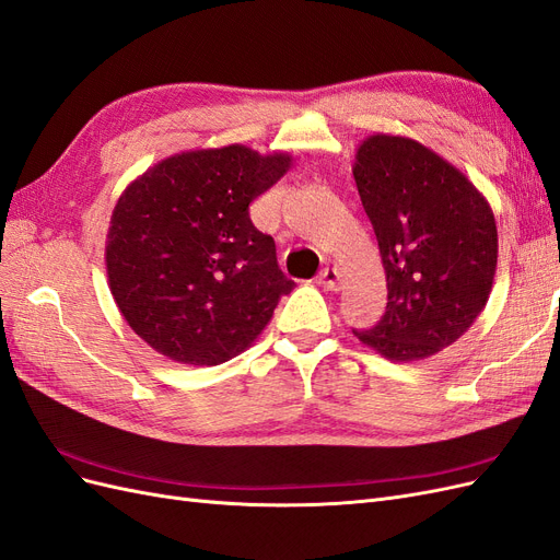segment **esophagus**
Here are the masks:
<instances>
[{
	"label": "esophagus",
	"instance_id": "34e87169",
	"mask_svg": "<svg viewBox=\"0 0 560 560\" xmlns=\"http://www.w3.org/2000/svg\"><path fill=\"white\" fill-rule=\"evenodd\" d=\"M317 284L325 287L327 292H338V287H341V273H338L336 268H325L322 273L317 276Z\"/></svg>",
	"mask_w": 560,
	"mask_h": 560
}]
</instances>
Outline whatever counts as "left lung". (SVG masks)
I'll return each mask as SVG.
<instances>
[{"instance_id": "8db88e82", "label": "left lung", "mask_w": 560, "mask_h": 560, "mask_svg": "<svg viewBox=\"0 0 560 560\" xmlns=\"http://www.w3.org/2000/svg\"><path fill=\"white\" fill-rule=\"evenodd\" d=\"M352 175L387 282L385 315L354 336L389 362L428 360L486 308L498 266L493 210L455 165L401 135H369Z\"/></svg>"}]
</instances>
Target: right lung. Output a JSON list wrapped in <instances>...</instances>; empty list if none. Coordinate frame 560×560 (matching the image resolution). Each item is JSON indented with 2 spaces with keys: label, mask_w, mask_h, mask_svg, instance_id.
I'll use <instances>...</instances> for the list:
<instances>
[{
  "label": "right lung",
  "mask_w": 560,
  "mask_h": 560,
  "mask_svg": "<svg viewBox=\"0 0 560 560\" xmlns=\"http://www.w3.org/2000/svg\"><path fill=\"white\" fill-rule=\"evenodd\" d=\"M292 165L245 144L182 151L126 186L105 264L118 311L167 360L214 366L247 350L294 282L249 202Z\"/></svg>",
  "instance_id": "1"
}]
</instances>
